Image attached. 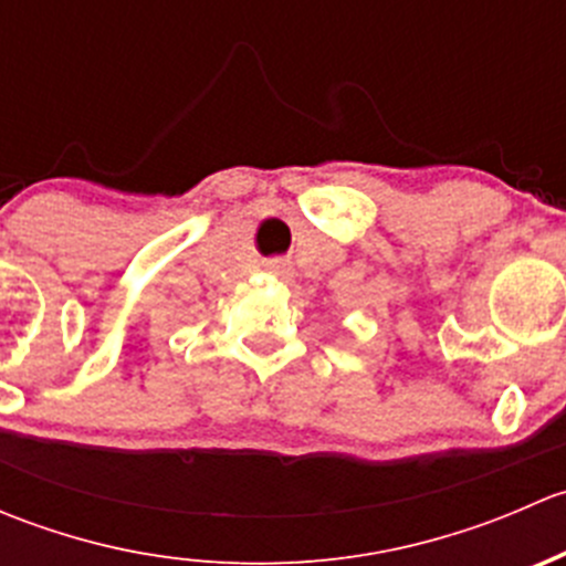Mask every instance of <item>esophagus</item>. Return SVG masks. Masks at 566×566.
Here are the masks:
<instances>
[{"label":"esophagus","instance_id":"1","mask_svg":"<svg viewBox=\"0 0 566 566\" xmlns=\"http://www.w3.org/2000/svg\"><path fill=\"white\" fill-rule=\"evenodd\" d=\"M273 271L282 273V271H287V265H284V262H276V265H273Z\"/></svg>","mask_w":566,"mask_h":566}]
</instances>
